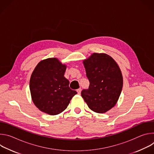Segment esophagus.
Masks as SVG:
<instances>
[{"instance_id":"34e87169","label":"esophagus","mask_w":154,"mask_h":154,"mask_svg":"<svg viewBox=\"0 0 154 154\" xmlns=\"http://www.w3.org/2000/svg\"><path fill=\"white\" fill-rule=\"evenodd\" d=\"M81 91H82V90H81V88H79V89H78V90H77V93L79 94H80V93H81Z\"/></svg>"}]
</instances>
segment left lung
Masks as SVG:
<instances>
[{"label":"left lung","instance_id":"left-lung-1","mask_svg":"<svg viewBox=\"0 0 154 154\" xmlns=\"http://www.w3.org/2000/svg\"><path fill=\"white\" fill-rule=\"evenodd\" d=\"M83 64L90 85L82 91V97L91 110L105 113L116 105L121 94V71L116 61L105 54L94 53Z\"/></svg>","mask_w":154,"mask_h":154}]
</instances>
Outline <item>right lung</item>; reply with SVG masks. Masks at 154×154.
<instances>
[{"label":"right lung","instance_id":"obj_1","mask_svg":"<svg viewBox=\"0 0 154 154\" xmlns=\"http://www.w3.org/2000/svg\"><path fill=\"white\" fill-rule=\"evenodd\" d=\"M66 66L57 58L40 61L35 68L30 80L32 100L42 112L58 115L67 108L77 93L71 90L69 82L64 77Z\"/></svg>","mask_w":154,"mask_h":154}]
</instances>
